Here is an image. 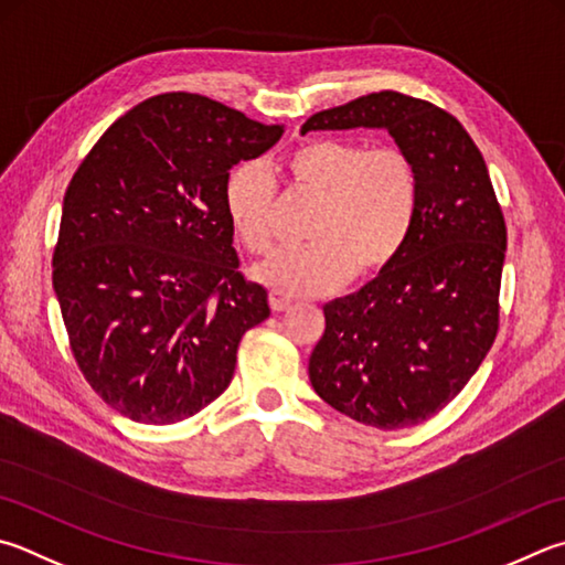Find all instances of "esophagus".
Returning <instances> with one entry per match:
<instances>
[{"label":"esophagus","instance_id":"esophagus-1","mask_svg":"<svg viewBox=\"0 0 565 565\" xmlns=\"http://www.w3.org/2000/svg\"><path fill=\"white\" fill-rule=\"evenodd\" d=\"M291 299L286 294H281V291H271L269 294V306H271V311L274 313H281V311H289L291 309Z\"/></svg>","mask_w":565,"mask_h":565}]
</instances>
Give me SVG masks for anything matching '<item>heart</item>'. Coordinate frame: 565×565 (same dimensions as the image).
Instances as JSON below:
<instances>
[{
    "label": "heart",
    "mask_w": 565,
    "mask_h": 565,
    "mask_svg": "<svg viewBox=\"0 0 565 565\" xmlns=\"http://www.w3.org/2000/svg\"><path fill=\"white\" fill-rule=\"evenodd\" d=\"M284 168L296 190L321 198L309 227L313 244L256 264V281L291 296H321L341 289L353 271L361 279L385 271L405 249L417 220L419 178L403 150L318 138L291 150ZM224 210L252 254L271 249L276 184L269 170L259 162L234 170Z\"/></svg>",
    "instance_id": "b5f03b06"
}]
</instances>
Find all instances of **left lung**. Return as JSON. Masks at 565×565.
I'll return each instance as SVG.
<instances>
[{
	"mask_svg": "<svg viewBox=\"0 0 565 565\" xmlns=\"http://www.w3.org/2000/svg\"><path fill=\"white\" fill-rule=\"evenodd\" d=\"M353 128L387 130L415 162L417 220L385 271L323 306L309 377L355 423L413 427L469 383L494 343L507 224L484 158L447 110L381 90L313 113L301 132Z\"/></svg>",
	"mask_w": 565,
	"mask_h": 565,
	"instance_id": "1",
	"label": "left lung"
}]
</instances>
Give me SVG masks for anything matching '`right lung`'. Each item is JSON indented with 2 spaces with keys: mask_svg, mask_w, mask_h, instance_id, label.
<instances>
[{
  "mask_svg": "<svg viewBox=\"0 0 565 565\" xmlns=\"http://www.w3.org/2000/svg\"><path fill=\"white\" fill-rule=\"evenodd\" d=\"M284 136L198 94L118 118L71 178L54 291L81 373L122 417L172 425L232 383L269 296L239 274L230 170Z\"/></svg>",
  "mask_w": 565,
  "mask_h": 565,
  "instance_id": "obj_1",
  "label": "right lung"
}]
</instances>
